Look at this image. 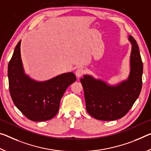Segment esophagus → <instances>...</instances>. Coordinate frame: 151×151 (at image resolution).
<instances>
[{"label": "esophagus", "instance_id": "34e87169", "mask_svg": "<svg viewBox=\"0 0 151 151\" xmlns=\"http://www.w3.org/2000/svg\"><path fill=\"white\" fill-rule=\"evenodd\" d=\"M85 70L83 68H78L77 70H76V73H75L76 76H77L78 78H79V77H81V76L83 75V74L85 73Z\"/></svg>", "mask_w": 151, "mask_h": 151}]
</instances>
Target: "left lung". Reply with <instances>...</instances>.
<instances>
[{
	"instance_id": "left-lung-1",
	"label": "left lung",
	"mask_w": 151,
	"mask_h": 151,
	"mask_svg": "<svg viewBox=\"0 0 151 151\" xmlns=\"http://www.w3.org/2000/svg\"><path fill=\"white\" fill-rule=\"evenodd\" d=\"M130 71L126 79L110 85L101 78L85 75L80 81L84 89L86 109L93 118L103 121L122 118L138 99L142 88L143 64L138 45L132 35Z\"/></svg>"
}]
</instances>
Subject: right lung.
<instances>
[{"mask_svg": "<svg viewBox=\"0 0 151 151\" xmlns=\"http://www.w3.org/2000/svg\"><path fill=\"white\" fill-rule=\"evenodd\" d=\"M20 40L8 66L9 91L15 106L34 122L46 121L58 112L60 102L68 87L76 80L72 72L39 81L25 73L21 56Z\"/></svg>", "mask_w": 151, "mask_h": 151, "instance_id": "add662e5", "label": "right lung"}]
</instances>
